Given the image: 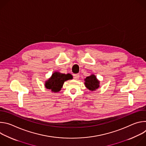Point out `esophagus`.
Segmentation results:
<instances>
[{
	"mask_svg": "<svg viewBox=\"0 0 146 146\" xmlns=\"http://www.w3.org/2000/svg\"><path fill=\"white\" fill-rule=\"evenodd\" d=\"M73 77H74L76 80H77V79L79 78L80 75H79V74H74L73 75Z\"/></svg>",
	"mask_w": 146,
	"mask_h": 146,
	"instance_id": "esophagus-1",
	"label": "esophagus"
}]
</instances>
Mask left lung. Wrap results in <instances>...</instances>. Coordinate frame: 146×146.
<instances>
[{"label": "left lung", "instance_id": "obj_1", "mask_svg": "<svg viewBox=\"0 0 146 146\" xmlns=\"http://www.w3.org/2000/svg\"><path fill=\"white\" fill-rule=\"evenodd\" d=\"M99 81L94 75L87 77L85 79V86L90 91H94L99 87Z\"/></svg>", "mask_w": 146, "mask_h": 146}]
</instances>
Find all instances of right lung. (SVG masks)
<instances>
[{
	"mask_svg": "<svg viewBox=\"0 0 146 146\" xmlns=\"http://www.w3.org/2000/svg\"><path fill=\"white\" fill-rule=\"evenodd\" d=\"M73 76L70 74H62L59 72H55L52 76L46 82L45 87L48 90H51L53 92H59L65 81L70 80Z\"/></svg>",
	"mask_w": 146,
	"mask_h": 146,
	"instance_id": "1",
	"label": "right lung"
}]
</instances>
